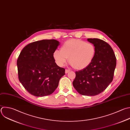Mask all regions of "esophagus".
I'll return each instance as SVG.
<instances>
[{"instance_id":"34e87169","label":"esophagus","mask_w":130,"mask_h":130,"mask_svg":"<svg viewBox=\"0 0 130 130\" xmlns=\"http://www.w3.org/2000/svg\"><path fill=\"white\" fill-rule=\"evenodd\" d=\"M70 71L69 70H68V69H66V70H65V73H66V74H67V73H68L69 72H70Z\"/></svg>"}]
</instances>
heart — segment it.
Wrapping results in <instances>:
<instances>
[{"label": "heart", "instance_id": "obj_1", "mask_svg": "<svg viewBox=\"0 0 130 130\" xmlns=\"http://www.w3.org/2000/svg\"><path fill=\"white\" fill-rule=\"evenodd\" d=\"M96 54L93 44L79 39H71L65 42L61 50H56L53 53L56 64L63 67L67 62L75 69L81 70L88 67L92 62Z\"/></svg>", "mask_w": 130, "mask_h": 130}]
</instances>
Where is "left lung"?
Returning <instances> with one entry per match:
<instances>
[{
  "instance_id": "1",
  "label": "left lung",
  "mask_w": 130,
  "mask_h": 130,
  "mask_svg": "<svg viewBox=\"0 0 130 130\" xmlns=\"http://www.w3.org/2000/svg\"><path fill=\"white\" fill-rule=\"evenodd\" d=\"M94 45L96 54L86 68L76 72L73 82L75 89L83 95L94 96L103 92L112 81L116 59L111 47L99 39H87Z\"/></svg>"
}]
</instances>
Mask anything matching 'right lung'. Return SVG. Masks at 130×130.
<instances>
[{
  "label": "right lung",
  "instance_id": "1",
  "mask_svg": "<svg viewBox=\"0 0 130 130\" xmlns=\"http://www.w3.org/2000/svg\"><path fill=\"white\" fill-rule=\"evenodd\" d=\"M59 45L55 40L29 44L21 51L17 61L18 78L25 89L36 96L52 94L58 86L65 69L58 67L53 53Z\"/></svg>",
  "mask_w": 130,
  "mask_h": 130
}]
</instances>
